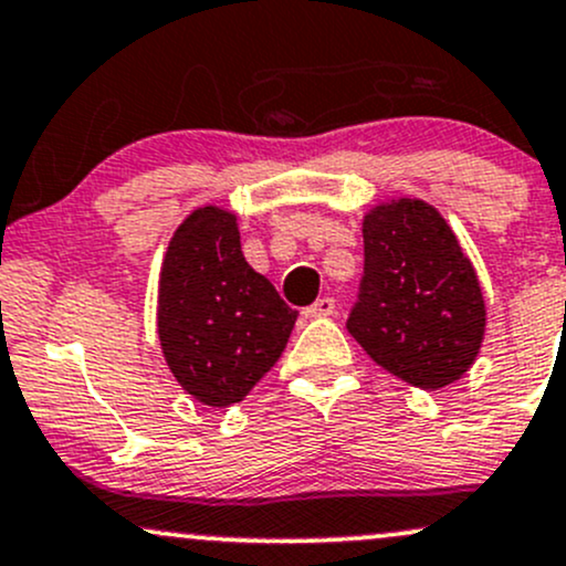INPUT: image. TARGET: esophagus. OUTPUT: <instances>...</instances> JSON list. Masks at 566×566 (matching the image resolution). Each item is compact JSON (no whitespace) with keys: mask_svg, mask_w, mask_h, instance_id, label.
<instances>
[{"mask_svg":"<svg viewBox=\"0 0 566 566\" xmlns=\"http://www.w3.org/2000/svg\"><path fill=\"white\" fill-rule=\"evenodd\" d=\"M333 312H336V301H333V298H317L303 314H306V317H331Z\"/></svg>","mask_w":566,"mask_h":566,"instance_id":"obj_1","label":"esophagus"}]
</instances>
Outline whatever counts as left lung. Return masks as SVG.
<instances>
[{
  "instance_id": "left-lung-1",
  "label": "left lung",
  "mask_w": 566,
  "mask_h": 566,
  "mask_svg": "<svg viewBox=\"0 0 566 566\" xmlns=\"http://www.w3.org/2000/svg\"><path fill=\"white\" fill-rule=\"evenodd\" d=\"M347 331L415 388L439 390L469 371L485 336V301L437 208L398 198L363 217V279Z\"/></svg>"
}]
</instances>
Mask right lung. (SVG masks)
<instances>
[{
	"label": "right lung",
	"mask_w": 566,
	"mask_h": 566,
	"mask_svg": "<svg viewBox=\"0 0 566 566\" xmlns=\"http://www.w3.org/2000/svg\"><path fill=\"white\" fill-rule=\"evenodd\" d=\"M163 355L200 403H238L282 358L298 312L243 260L235 213L195 208L170 238L159 271Z\"/></svg>",
	"instance_id": "obj_1"
}]
</instances>
